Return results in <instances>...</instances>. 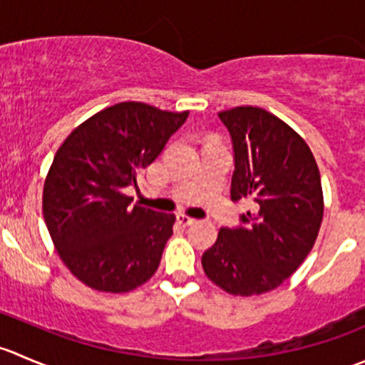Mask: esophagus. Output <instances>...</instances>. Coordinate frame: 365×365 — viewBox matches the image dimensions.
<instances>
[{
	"label": "esophagus",
	"mask_w": 365,
	"mask_h": 365,
	"mask_svg": "<svg viewBox=\"0 0 365 365\" xmlns=\"http://www.w3.org/2000/svg\"><path fill=\"white\" fill-rule=\"evenodd\" d=\"M176 220H178V224H182V226H192V224L196 222L194 217L185 215V213H178V215H176Z\"/></svg>",
	"instance_id": "34e87169"
}]
</instances>
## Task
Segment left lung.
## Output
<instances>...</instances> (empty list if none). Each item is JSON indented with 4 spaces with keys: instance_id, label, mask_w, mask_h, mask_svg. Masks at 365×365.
<instances>
[{
    "instance_id": "1",
    "label": "left lung",
    "mask_w": 365,
    "mask_h": 365,
    "mask_svg": "<svg viewBox=\"0 0 365 365\" xmlns=\"http://www.w3.org/2000/svg\"><path fill=\"white\" fill-rule=\"evenodd\" d=\"M219 118L233 141L231 200H251L254 210L242 215L244 226L220 227L201 263L230 295H261L295 274L318 238L319 169L307 143L275 114L240 106Z\"/></svg>"
}]
</instances>
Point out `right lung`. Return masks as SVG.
<instances>
[{"mask_svg":"<svg viewBox=\"0 0 365 365\" xmlns=\"http://www.w3.org/2000/svg\"><path fill=\"white\" fill-rule=\"evenodd\" d=\"M189 111L120 102L73 128L43 183L42 210L61 261L97 292L127 293L157 272L176 217L132 205L143 169Z\"/></svg>","mask_w":365,"mask_h":365,"instance_id":"1","label":"right lung"}]
</instances>
